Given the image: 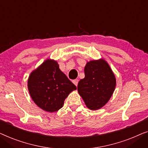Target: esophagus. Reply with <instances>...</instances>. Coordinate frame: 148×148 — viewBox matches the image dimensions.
I'll return each mask as SVG.
<instances>
[{"label":"esophagus","instance_id":"obj_1","mask_svg":"<svg viewBox=\"0 0 148 148\" xmlns=\"http://www.w3.org/2000/svg\"><path fill=\"white\" fill-rule=\"evenodd\" d=\"M72 82H73V83H74V84H75V85H76V86H78V80H77V79H76V80H74L73 81H72Z\"/></svg>","mask_w":148,"mask_h":148}]
</instances>
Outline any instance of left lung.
I'll use <instances>...</instances> for the list:
<instances>
[{
  "label": "left lung",
  "instance_id": "8db88e82",
  "mask_svg": "<svg viewBox=\"0 0 148 148\" xmlns=\"http://www.w3.org/2000/svg\"><path fill=\"white\" fill-rule=\"evenodd\" d=\"M84 74V78L81 79L78 84L79 95L90 109H101L109 101L115 90V75L104 60L88 62Z\"/></svg>",
  "mask_w": 148,
  "mask_h": 148
}]
</instances>
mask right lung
<instances>
[{
    "mask_svg": "<svg viewBox=\"0 0 148 148\" xmlns=\"http://www.w3.org/2000/svg\"><path fill=\"white\" fill-rule=\"evenodd\" d=\"M28 89L39 107L55 112L63 107L66 97L76 86L60 70L57 62L47 60L30 74Z\"/></svg>",
    "mask_w": 148,
    "mask_h": 148,
    "instance_id": "add662e5",
    "label": "right lung"
}]
</instances>
